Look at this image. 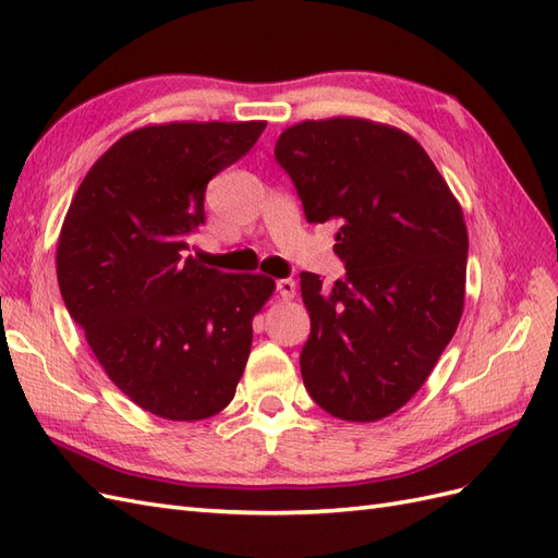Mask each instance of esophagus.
Masks as SVG:
<instances>
[{
  "mask_svg": "<svg viewBox=\"0 0 558 558\" xmlns=\"http://www.w3.org/2000/svg\"><path fill=\"white\" fill-rule=\"evenodd\" d=\"M278 288V294L284 299V301H292L296 296V282L292 278H282L276 282Z\"/></svg>",
  "mask_w": 558,
  "mask_h": 558,
  "instance_id": "34e87169",
  "label": "esophagus"
}]
</instances>
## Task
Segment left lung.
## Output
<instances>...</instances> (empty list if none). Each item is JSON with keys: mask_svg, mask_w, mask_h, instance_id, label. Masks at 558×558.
I'll return each mask as SVG.
<instances>
[{"mask_svg": "<svg viewBox=\"0 0 558 558\" xmlns=\"http://www.w3.org/2000/svg\"><path fill=\"white\" fill-rule=\"evenodd\" d=\"M311 225L337 221L345 278L301 274V376L333 418L374 423L435 369L465 306L463 208L409 133L360 117L301 121L276 142Z\"/></svg>", "mask_w": 558, "mask_h": 558, "instance_id": "8db88e82", "label": "left lung"}]
</instances>
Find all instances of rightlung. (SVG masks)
Instances as JSON below:
<instances>
[{"label": "right lung", "instance_id": "add662e5", "mask_svg": "<svg viewBox=\"0 0 558 558\" xmlns=\"http://www.w3.org/2000/svg\"><path fill=\"white\" fill-rule=\"evenodd\" d=\"M266 121L142 125L90 166L62 221L56 270L93 355L129 400L203 421L235 395L252 320L276 292L262 274L184 257L205 186L245 156Z\"/></svg>", "mask_w": 558, "mask_h": 558}]
</instances>
